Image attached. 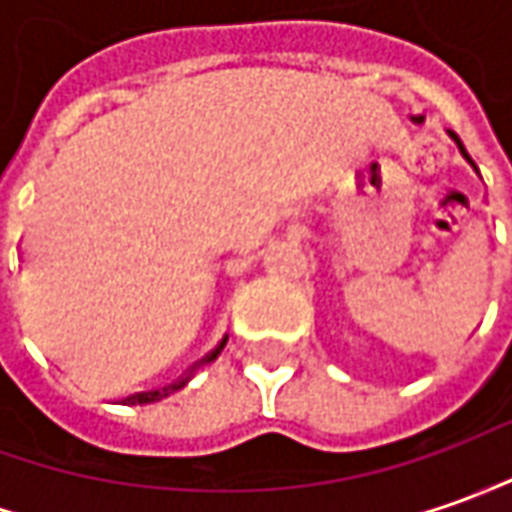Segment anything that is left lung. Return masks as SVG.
<instances>
[{
    "mask_svg": "<svg viewBox=\"0 0 512 512\" xmlns=\"http://www.w3.org/2000/svg\"><path fill=\"white\" fill-rule=\"evenodd\" d=\"M451 137L457 139V145H460L462 156H465V159H468V162H471V165H474V159H471V156H468V151H465V145H462V142H460V137H457V134H451Z\"/></svg>",
    "mask_w": 512,
    "mask_h": 512,
    "instance_id": "obj_1",
    "label": "left lung"
}]
</instances>
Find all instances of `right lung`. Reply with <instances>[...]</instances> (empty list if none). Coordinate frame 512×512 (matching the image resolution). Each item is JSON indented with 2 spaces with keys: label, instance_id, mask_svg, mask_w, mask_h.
<instances>
[{
  "label": "right lung",
  "instance_id": "right-lung-1",
  "mask_svg": "<svg viewBox=\"0 0 512 512\" xmlns=\"http://www.w3.org/2000/svg\"><path fill=\"white\" fill-rule=\"evenodd\" d=\"M224 344H227V339H224V342L218 344V347H215V350H212L210 356L204 358V361H212V358L218 356V353L224 350ZM179 387H184V381H179V384H170V387H165V389H154V392H137V395H131V398H125V401H131V403H154V401H162V398H168L170 392H173V389H179Z\"/></svg>",
  "mask_w": 512,
  "mask_h": 512
}]
</instances>
